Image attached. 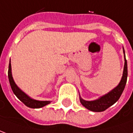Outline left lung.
<instances>
[{
  "mask_svg": "<svg viewBox=\"0 0 133 133\" xmlns=\"http://www.w3.org/2000/svg\"><path fill=\"white\" fill-rule=\"evenodd\" d=\"M123 52H124V57H125V65H124L123 76H122L120 83L118 84V85L116 88L112 90L108 93H107L105 95H103L102 97H100L97 100L87 101V100L82 99L80 96V100H81V104L85 108L93 112L104 111L119 100V98L122 95L124 88L125 87L126 83H127V78H128V65H127V61H126L125 55L124 48H123Z\"/></svg>",
  "mask_w": 133,
  "mask_h": 133,
  "instance_id": "obj_1",
  "label": "left lung"
}]
</instances>
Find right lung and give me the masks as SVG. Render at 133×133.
I'll list each match as a JSON object with an SVG mask.
<instances>
[{
	"label": "right lung",
	"instance_id": "add662e5",
	"mask_svg": "<svg viewBox=\"0 0 133 133\" xmlns=\"http://www.w3.org/2000/svg\"><path fill=\"white\" fill-rule=\"evenodd\" d=\"M8 79H9L10 87L12 88L13 93L16 95V97L18 98L22 103H24L25 105L28 108H42V107L49 104L51 102V101H40V100H34V99L30 98L24 92H23L17 86L16 83L13 81L12 72H11L10 61V63H9V66H8Z\"/></svg>",
	"mask_w": 133,
	"mask_h": 133
}]
</instances>
